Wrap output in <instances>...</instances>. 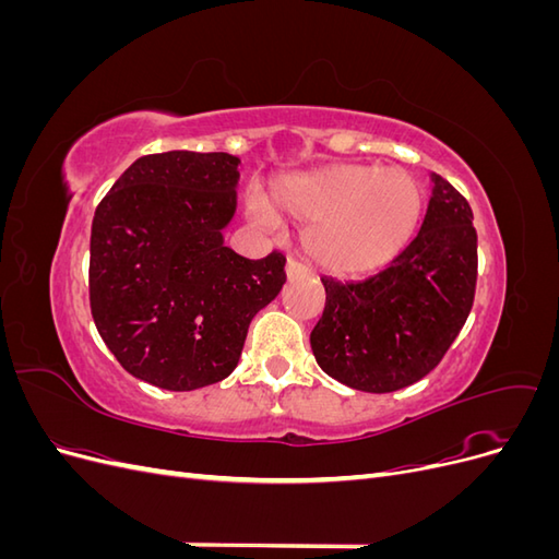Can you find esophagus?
Wrapping results in <instances>:
<instances>
[{
	"label": "esophagus",
	"instance_id": "obj_1",
	"mask_svg": "<svg viewBox=\"0 0 559 559\" xmlns=\"http://www.w3.org/2000/svg\"><path fill=\"white\" fill-rule=\"evenodd\" d=\"M310 267L306 263H300L298 259H289L286 261V277L289 280H298V277H308Z\"/></svg>",
	"mask_w": 559,
	"mask_h": 559
}]
</instances>
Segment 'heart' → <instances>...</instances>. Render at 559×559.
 Segmentation results:
<instances>
[{
    "label": "heart",
    "instance_id": "b5f03b06",
    "mask_svg": "<svg viewBox=\"0 0 559 559\" xmlns=\"http://www.w3.org/2000/svg\"><path fill=\"white\" fill-rule=\"evenodd\" d=\"M421 189L401 167L333 165L308 177L277 181L251 212L265 226L284 212L302 224L310 257L337 275L373 270L408 245L421 214Z\"/></svg>",
    "mask_w": 559,
    "mask_h": 559
}]
</instances>
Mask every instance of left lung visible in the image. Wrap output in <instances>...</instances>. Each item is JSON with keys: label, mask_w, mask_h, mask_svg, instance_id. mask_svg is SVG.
Segmentation results:
<instances>
[{"label": "left lung", "mask_w": 559, "mask_h": 559, "mask_svg": "<svg viewBox=\"0 0 559 559\" xmlns=\"http://www.w3.org/2000/svg\"><path fill=\"white\" fill-rule=\"evenodd\" d=\"M478 282V233L468 200L441 175L417 238L359 282L321 277L326 306L310 333L333 380L389 394L429 376L460 335Z\"/></svg>", "instance_id": "1"}]
</instances>
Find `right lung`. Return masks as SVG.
<instances>
[{
  "mask_svg": "<svg viewBox=\"0 0 559 559\" xmlns=\"http://www.w3.org/2000/svg\"><path fill=\"white\" fill-rule=\"evenodd\" d=\"M238 158L167 151L134 160L99 202L88 292L97 333L130 376L193 392L233 373L253 314L282 284L284 253L224 247Z\"/></svg>",
  "mask_w": 559,
  "mask_h": 559,
  "instance_id": "add662e5",
  "label": "right lung"
}]
</instances>
